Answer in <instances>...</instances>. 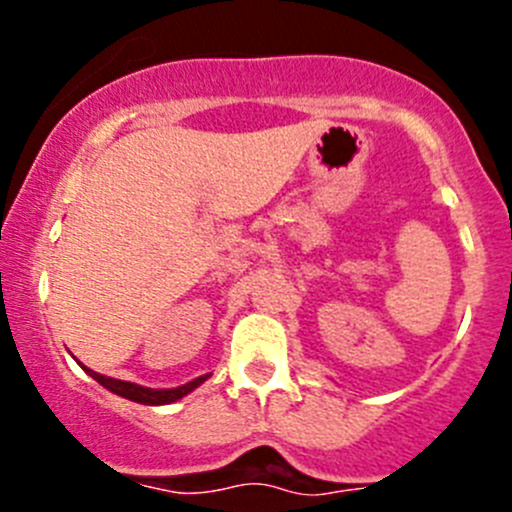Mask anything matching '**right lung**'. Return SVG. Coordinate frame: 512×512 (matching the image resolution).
Masks as SVG:
<instances>
[{"label": "right lung", "mask_w": 512, "mask_h": 512, "mask_svg": "<svg viewBox=\"0 0 512 512\" xmlns=\"http://www.w3.org/2000/svg\"><path fill=\"white\" fill-rule=\"evenodd\" d=\"M86 374H89L91 379H96L103 389L113 391V394L123 396V399H128V401H136V404H146V406L173 404V401L183 399V396H188L190 391L198 389V386L210 376V374L198 376V379L188 381V384L178 386V389H148V386H138V384H131V381L111 379V376H103V374H98V371H91V369H86Z\"/></svg>", "instance_id": "obj_1"}]
</instances>
